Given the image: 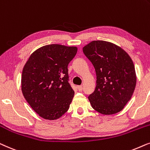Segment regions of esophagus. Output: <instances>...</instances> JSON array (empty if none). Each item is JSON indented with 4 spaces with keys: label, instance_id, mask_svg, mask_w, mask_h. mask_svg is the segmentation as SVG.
I'll return each mask as SVG.
<instances>
[{
    "label": "esophagus",
    "instance_id": "1",
    "mask_svg": "<svg viewBox=\"0 0 150 150\" xmlns=\"http://www.w3.org/2000/svg\"><path fill=\"white\" fill-rule=\"evenodd\" d=\"M77 89H78V91H82V90H83V87H82V86H77Z\"/></svg>",
    "mask_w": 150,
    "mask_h": 150
}]
</instances>
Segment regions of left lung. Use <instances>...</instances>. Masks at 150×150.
<instances>
[{
  "label": "left lung",
  "instance_id": "1",
  "mask_svg": "<svg viewBox=\"0 0 150 150\" xmlns=\"http://www.w3.org/2000/svg\"><path fill=\"white\" fill-rule=\"evenodd\" d=\"M83 52L93 64L97 75L95 91L88 96L93 108L103 115L122 110L137 83L130 57L121 47L103 40L91 42L83 48Z\"/></svg>",
  "mask_w": 150,
  "mask_h": 150
}]
</instances>
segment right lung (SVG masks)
I'll list each match as a JSON object with an SVG mask.
<instances>
[{"label": "right lung", "mask_w": 150, "mask_h": 150, "mask_svg": "<svg viewBox=\"0 0 150 150\" xmlns=\"http://www.w3.org/2000/svg\"><path fill=\"white\" fill-rule=\"evenodd\" d=\"M77 47L44 46L29 57L22 73V92L33 110L41 117L54 120L69 108L74 92L69 82L68 65Z\"/></svg>", "instance_id": "add662e5"}]
</instances>
